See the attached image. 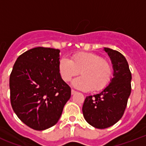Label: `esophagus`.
Returning <instances> with one entry per match:
<instances>
[{
	"mask_svg": "<svg viewBox=\"0 0 146 146\" xmlns=\"http://www.w3.org/2000/svg\"><path fill=\"white\" fill-rule=\"evenodd\" d=\"M76 92H77L75 91V90H73V89H72V90H71V94H72V95H74V94H76Z\"/></svg>",
	"mask_w": 146,
	"mask_h": 146,
	"instance_id": "1",
	"label": "esophagus"
}]
</instances>
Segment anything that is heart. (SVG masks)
Returning a JSON list of instances; mask_svg holds the SVG:
<instances>
[{
  "label": "heart",
  "mask_w": 146,
  "mask_h": 146,
  "mask_svg": "<svg viewBox=\"0 0 146 146\" xmlns=\"http://www.w3.org/2000/svg\"><path fill=\"white\" fill-rule=\"evenodd\" d=\"M58 68L65 82H70L81 71L82 76L73 80L72 85L83 91L103 89L108 85L112 73L110 64L100 55L93 53H77L72 60L62 57Z\"/></svg>",
  "instance_id": "b5f03b06"
}]
</instances>
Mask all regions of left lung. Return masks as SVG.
Masks as SVG:
<instances>
[{
	"mask_svg": "<svg viewBox=\"0 0 146 146\" xmlns=\"http://www.w3.org/2000/svg\"><path fill=\"white\" fill-rule=\"evenodd\" d=\"M104 50L111 59L113 78L99 93L87 96L82 106L85 120L98 129H105L120 120L131 93L132 75L127 59L119 51Z\"/></svg>",
	"mask_w": 146,
	"mask_h": 146,
	"instance_id": "obj_1",
	"label": "left lung"
}]
</instances>
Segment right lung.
I'll return each mask as SVG.
<instances>
[{
    "label": "right lung",
    "instance_id": "1",
    "mask_svg": "<svg viewBox=\"0 0 146 146\" xmlns=\"http://www.w3.org/2000/svg\"><path fill=\"white\" fill-rule=\"evenodd\" d=\"M60 50L38 47L22 54L10 76V102L17 117L35 130L58 122L71 89L60 74Z\"/></svg>",
    "mask_w": 146,
    "mask_h": 146
}]
</instances>
